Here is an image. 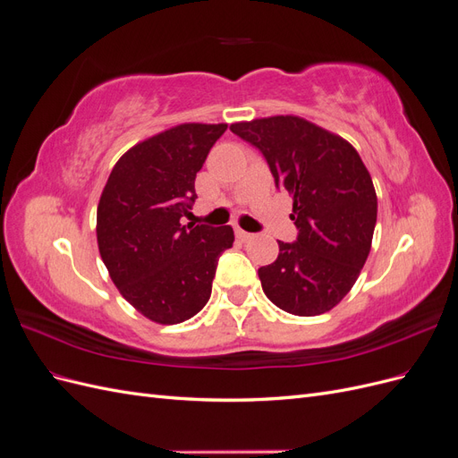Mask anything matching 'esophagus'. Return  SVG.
I'll use <instances>...</instances> for the list:
<instances>
[{"label": "esophagus", "mask_w": 458, "mask_h": 458, "mask_svg": "<svg viewBox=\"0 0 458 458\" xmlns=\"http://www.w3.org/2000/svg\"><path fill=\"white\" fill-rule=\"evenodd\" d=\"M234 234H237V237H239L241 241H248V239H250V237H252V233H248V231H242L241 227H237V229H234Z\"/></svg>", "instance_id": "34e87169"}]
</instances>
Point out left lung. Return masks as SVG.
<instances>
[{
	"mask_svg": "<svg viewBox=\"0 0 458 458\" xmlns=\"http://www.w3.org/2000/svg\"><path fill=\"white\" fill-rule=\"evenodd\" d=\"M231 131L259 148L276 189L293 197L298 239L279 241V256L258 269L263 293L293 315L330 311L355 284L377 225V191L361 157L300 116L237 122Z\"/></svg>",
	"mask_w": 458,
	"mask_h": 458,
	"instance_id": "1",
	"label": "left lung"
}]
</instances>
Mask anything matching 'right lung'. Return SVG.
Returning a JSON list of instances; mask_svg holds the SVG:
<instances>
[{
	"label": "right lung",
	"instance_id": "right-lung-1",
	"mask_svg": "<svg viewBox=\"0 0 458 458\" xmlns=\"http://www.w3.org/2000/svg\"><path fill=\"white\" fill-rule=\"evenodd\" d=\"M227 123H182L148 137L114 164L97 206V244L110 279L160 325L183 323L212 294L231 225H183L195 177Z\"/></svg>",
	"mask_w": 458,
	"mask_h": 458
}]
</instances>
